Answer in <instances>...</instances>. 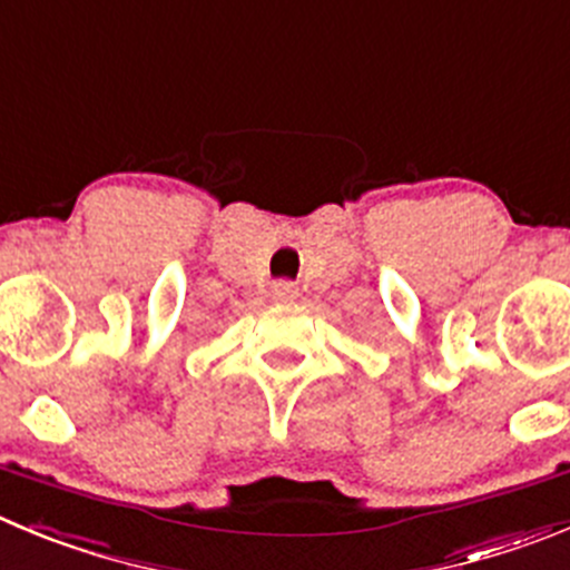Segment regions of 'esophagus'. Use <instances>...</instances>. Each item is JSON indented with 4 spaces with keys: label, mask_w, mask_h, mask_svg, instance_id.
Instances as JSON below:
<instances>
[{
    "label": "esophagus",
    "mask_w": 570,
    "mask_h": 570,
    "mask_svg": "<svg viewBox=\"0 0 570 570\" xmlns=\"http://www.w3.org/2000/svg\"><path fill=\"white\" fill-rule=\"evenodd\" d=\"M271 296H274L276 302H294L296 296H299V288H296L294 282H274V288H271Z\"/></svg>",
    "instance_id": "34e87169"
}]
</instances>
